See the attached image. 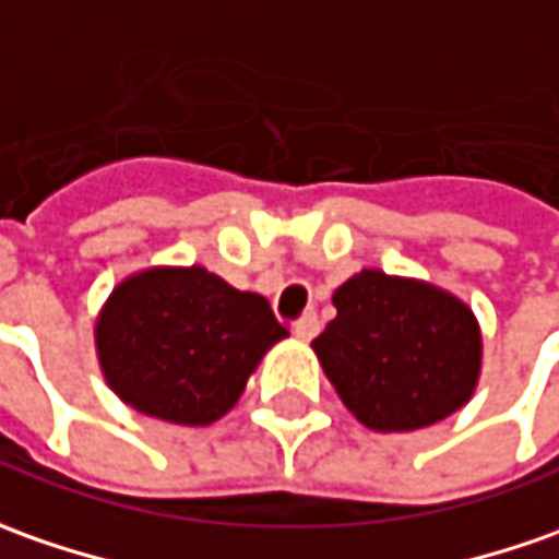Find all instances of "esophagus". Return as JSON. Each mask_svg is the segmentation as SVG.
<instances>
[{
	"mask_svg": "<svg viewBox=\"0 0 559 559\" xmlns=\"http://www.w3.org/2000/svg\"><path fill=\"white\" fill-rule=\"evenodd\" d=\"M318 328H321V321H318L316 312H306V316L294 324V334H297V340H312L318 334Z\"/></svg>",
	"mask_w": 559,
	"mask_h": 559,
	"instance_id": "esophagus-1",
	"label": "esophagus"
}]
</instances>
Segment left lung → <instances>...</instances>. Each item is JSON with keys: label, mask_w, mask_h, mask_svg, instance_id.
Listing matches in <instances>:
<instances>
[{"label": "left lung", "mask_w": 559, "mask_h": 559, "mask_svg": "<svg viewBox=\"0 0 559 559\" xmlns=\"http://www.w3.org/2000/svg\"><path fill=\"white\" fill-rule=\"evenodd\" d=\"M334 306L337 318L312 349L358 424L412 433L471 402L483 374V331L452 290L361 269L334 290Z\"/></svg>", "instance_id": "1"}]
</instances>
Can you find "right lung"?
I'll list each match as a JSON object with an SVG mask.
<instances>
[{
	"mask_svg": "<svg viewBox=\"0 0 559 559\" xmlns=\"http://www.w3.org/2000/svg\"><path fill=\"white\" fill-rule=\"evenodd\" d=\"M287 337L269 299L203 265L123 278L95 318L102 377L132 412L206 427L231 412L262 356Z\"/></svg>",
	"mask_w": 559,
	"mask_h": 559,
	"instance_id": "add662e5",
	"label": "right lung"
}]
</instances>
